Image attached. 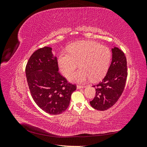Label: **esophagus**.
Masks as SVG:
<instances>
[{"label": "esophagus", "instance_id": "34e87169", "mask_svg": "<svg viewBox=\"0 0 147 147\" xmlns=\"http://www.w3.org/2000/svg\"><path fill=\"white\" fill-rule=\"evenodd\" d=\"M84 87H85V86H84V85H77V89L84 88Z\"/></svg>", "mask_w": 147, "mask_h": 147}]
</instances>
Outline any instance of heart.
Wrapping results in <instances>:
<instances>
[{
    "mask_svg": "<svg viewBox=\"0 0 147 147\" xmlns=\"http://www.w3.org/2000/svg\"><path fill=\"white\" fill-rule=\"evenodd\" d=\"M112 58L110 49L92 41H80L69 46L68 51L62 52L57 63L65 77H69L78 65V69L70 77V80L83 83L89 79L97 81L102 79L109 70Z\"/></svg>",
    "mask_w": 147,
    "mask_h": 147,
    "instance_id": "b5f03b06",
    "label": "heart"
}]
</instances>
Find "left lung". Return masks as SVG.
I'll return each instance as SVG.
<instances>
[{
	"label": "left lung",
	"mask_w": 147,
	"mask_h": 147,
	"mask_svg": "<svg viewBox=\"0 0 147 147\" xmlns=\"http://www.w3.org/2000/svg\"><path fill=\"white\" fill-rule=\"evenodd\" d=\"M112 60L105 77L96 88V96L90 102L97 110H106L116 103L121 96L127 76L126 57L117 47L112 49Z\"/></svg>",
	"instance_id": "1"
}]
</instances>
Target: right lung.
<instances>
[{"label":"right lung","instance_id":"obj_1","mask_svg":"<svg viewBox=\"0 0 147 147\" xmlns=\"http://www.w3.org/2000/svg\"><path fill=\"white\" fill-rule=\"evenodd\" d=\"M58 70L56 57L47 47L35 51L26 67L31 96L40 108L51 115L62 113L67 109L77 87L68 83Z\"/></svg>","mask_w":147,"mask_h":147}]
</instances>
